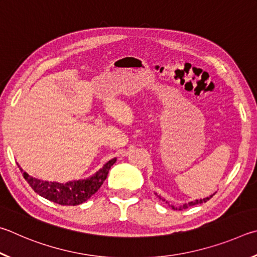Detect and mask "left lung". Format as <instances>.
<instances>
[{"label":"left lung","mask_w":257,"mask_h":257,"mask_svg":"<svg viewBox=\"0 0 257 257\" xmlns=\"http://www.w3.org/2000/svg\"><path fill=\"white\" fill-rule=\"evenodd\" d=\"M213 195H211V196H209V197H206V199H203V200H195L194 202H190V203H187V204H184V205H181V206H178V208H175L174 205H170L167 201H166V203H168V205L169 206H172V208L174 209V210H184V209H187L188 206H193V205H195V204H201V203H203V202H206V201H209L211 197H212ZM158 197L160 200H163V201H165L163 197H160L159 195H158Z\"/></svg>","instance_id":"obj_1"}]
</instances>
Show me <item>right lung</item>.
Wrapping results in <instances>:
<instances>
[{"instance_id":"obj_1","label":"right lung","mask_w":257,"mask_h":257,"mask_svg":"<svg viewBox=\"0 0 257 257\" xmlns=\"http://www.w3.org/2000/svg\"><path fill=\"white\" fill-rule=\"evenodd\" d=\"M115 161V158L108 161L99 172L90 178L69 182L66 184L40 181V179L29 176L21 168L20 170L31 188L40 196L61 205H79L87 201L90 196L93 195L100 188Z\"/></svg>"}]
</instances>
